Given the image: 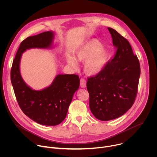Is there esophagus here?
Here are the masks:
<instances>
[{
    "label": "esophagus",
    "mask_w": 157,
    "mask_h": 157,
    "mask_svg": "<svg viewBox=\"0 0 157 157\" xmlns=\"http://www.w3.org/2000/svg\"><path fill=\"white\" fill-rule=\"evenodd\" d=\"M80 86L81 88H85L86 87V81L83 78L81 79L80 80Z\"/></svg>",
    "instance_id": "esophagus-1"
}]
</instances>
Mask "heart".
Segmentation results:
<instances>
[{
	"instance_id": "1",
	"label": "heart",
	"mask_w": 157,
	"mask_h": 157,
	"mask_svg": "<svg viewBox=\"0 0 157 157\" xmlns=\"http://www.w3.org/2000/svg\"><path fill=\"white\" fill-rule=\"evenodd\" d=\"M102 44L96 39L89 40L81 44L75 52V58L66 56V61L71 68H78V61H85L84 70L89 75L99 73L105 66L109 57V51L102 48Z\"/></svg>"
}]
</instances>
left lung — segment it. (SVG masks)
Returning <instances> with one entry per match:
<instances>
[{
	"label": "left lung",
	"mask_w": 157,
	"mask_h": 157,
	"mask_svg": "<svg viewBox=\"0 0 157 157\" xmlns=\"http://www.w3.org/2000/svg\"><path fill=\"white\" fill-rule=\"evenodd\" d=\"M113 45L114 58L96 76L88 78L89 107L94 116L107 121L122 116L135 101L140 67L129 42L116 30L107 28Z\"/></svg>",
	"instance_id": "left-lung-1"
}]
</instances>
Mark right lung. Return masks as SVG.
Listing matches in <instances>:
<instances>
[{
    "mask_svg": "<svg viewBox=\"0 0 157 157\" xmlns=\"http://www.w3.org/2000/svg\"><path fill=\"white\" fill-rule=\"evenodd\" d=\"M54 32H44L22 41L13 61L11 82L16 99L23 113L39 124L54 126L65 119L75 93L79 86L76 75H58L52 83L41 90H34L21 77L20 63L22 53L32 48L53 47Z\"/></svg>",
    "mask_w": 157,
    "mask_h": 157,
    "instance_id": "1",
    "label": "right lung"
}]
</instances>
